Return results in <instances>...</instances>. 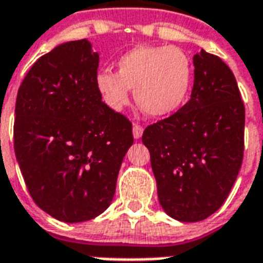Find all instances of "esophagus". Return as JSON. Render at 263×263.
Wrapping results in <instances>:
<instances>
[{
	"label": "esophagus",
	"mask_w": 263,
	"mask_h": 263,
	"mask_svg": "<svg viewBox=\"0 0 263 263\" xmlns=\"http://www.w3.org/2000/svg\"><path fill=\"white\" fill-rule=\"evenodd\" d=\"M132 132H134V138L135 139H139L142 134H143V127L140 124H134V128H132Z\"/></svg>",
	"instance_id": "34e87169"
}]
</instances>
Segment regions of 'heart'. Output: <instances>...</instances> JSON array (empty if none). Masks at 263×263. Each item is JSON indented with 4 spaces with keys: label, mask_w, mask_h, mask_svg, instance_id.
I'll use <instances>...</instances> for the list:
<instances>
[{
    "label": "heart",
    "mask_w": 263,
    "mask_h": 263,
    "mask_svg": "<svg viewBox=\"0 0 263 263\" xmlns=\"http://www.w3.org/2000/svg\"><path fill=\"white\" fill-rule=\"evenodd\" d=\"M116 67L117 73L102 69L95 78L105 102L115 110L129 102V90H135L138 106L150 116L171 115L187 98L191 64L177 47L140 45L124 53Z\"/></svg>",
    "instance_id": "heart-1"
}]
</instances>
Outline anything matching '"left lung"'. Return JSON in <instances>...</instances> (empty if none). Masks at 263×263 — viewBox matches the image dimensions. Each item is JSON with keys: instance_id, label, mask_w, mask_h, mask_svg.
Instances as JSON below:
<instances>
[{"instance_id": "1", "label": "left lung", "mask_w": 263, "mask_h": 263, "mask_svg": "<svg viewBox=\"0 0 263 263\" xmlns=\"http://www.w3.org/2000/svg\"><path fill=\"white\" fill-rule=\"evenodd\" d=\"M194 67L191 99L142 136L161 206L183 222L204 220L222 206L245 153V103L232 71L204 50L194 55Z\"/></svg>"}]
</instances>
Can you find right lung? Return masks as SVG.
<instances>
[{
  "mask_svg": "<svg viewBox=\"0 0 263 263\" xmlns=\"http://www.w3.org/2000/svg\"><path fill=\"white\" fill-rule=\"evenodd\" d=\"M99 57L87 39L39 57L16 98L13 146L34 202L64 222L105 212L116 192L132 123L102 101Z\"/></svg>",
  "mask_w": 263,
  "mask_h": 263,
  "instance_id": "obj_1",
  "label": "right lung"
}]
</instances>
